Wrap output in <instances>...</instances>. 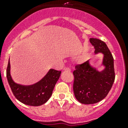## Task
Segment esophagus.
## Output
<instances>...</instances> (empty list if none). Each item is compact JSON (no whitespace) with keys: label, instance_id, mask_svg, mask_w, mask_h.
<instances>
[{"label":"esophagus","instance_id":"1","mask_svg":"<svg viewBox=\"0 0 128 128\" xmlns=\"http://www.w3.org/2000/svg\"><path fill=\"white\" fill-rule=\"evenodd\" d=\"M65 71H67V72H70L71 69L70 68L66 67V68H65Z\"/></svg>","mask_w":128,"mask_h":128}]
</instances>
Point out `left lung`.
<instances>
[{
  "instance_id": "1",
  "label": "left lung",
  "mask_w": 128,
  "mask_h": 128,
  "mask_svg": "<svg viewBox=\"0 0 128 128\" xmlns=\"http://www.w3.org/2000/svg\"><path fill=\"white\" fill-rule=\"evenodd\" d=\"M95 48V54H103L99 70L87 61L81 65H76L73 90L80 102L84 104H95L105 98L115 81L114 58L106 44L100 40L90 38Z\"/></svg>"
}]
</instances>
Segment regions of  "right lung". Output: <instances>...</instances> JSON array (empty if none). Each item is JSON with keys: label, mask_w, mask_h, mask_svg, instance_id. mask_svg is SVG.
Segmentation results:
<instances>
[{"label": "right lung", "mask_w": 128, "mask_h": 128, "mask_svg": "<svg viewBox=\"0 0 128 128\" xmlns=\"http://www.w3.org/2000/svg\"><path fill=\"white\" fill-rule=\"evenodd\" d=\"M61 73V71L50 68L42 79L34 84H18L14 82L11 77L9 60L6 75L12 92L20 102L28 106H38L46 103L50 98Z\"/></svg>", "instance_id": "add662e5"}]
</instances>
